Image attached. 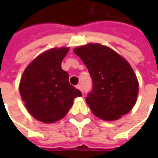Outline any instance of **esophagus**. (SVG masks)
Listing matches in <instances>:
<instances>
[{"label":"esophagus","mask_w":158,"mask_h":158,"mask_svg":"<svg viewBox=\"0 0 158 158\" xmlns=\"http://www.w3.org/2000/svg\"><path fill=\"white\" fill-rule=\"evenodd\" d=\"M77 88L79 89V90L81 91V92H83V88H82V85L81 84H79V85H77Z\"/></svg>","instance_id":"esophagus-1"}]
</instances>
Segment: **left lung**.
Returning a JSON list of instances; mask_svg holds the SVG:
<instances>
[{
    "label": "left lung",
    "mask_w": 158,
    "mask_h": 158,
    "mask_svg": "<svg viewBox=\"0 0 158 158\" xmlns=\"http://www.w3.org/2000/svg\"><path fill=\"white\" fill-rule=\"evenodd\" d=\"M74 53L86 65L92 80L86 102L94 115L114 121L132 110L138 94V81L125 59L100 44L79 47Z\"/></svg>",
    "instance_id": "8db88e82"
}]
</instances>
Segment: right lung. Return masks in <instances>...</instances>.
I'll return each instance as SVG.
<instances>
[{
    "label": "right lung",
    "instance_id": "right-lung-1",
    "mask_svg": "<svg viewBox=\"0 0 158 158\" xmlns=\"http://www.w3.org/2000/svg\"><path fill=\"white\" fill-rule=\"evenodd\" d=\"M69 48H52L39 55L24 70L20 94L29 113L36 120L52 123L62 119L81 91L69 81L61 68Z\"/></svg>",
    "mask_w": 158,
    "mask_h": 158
}]
</instances>
